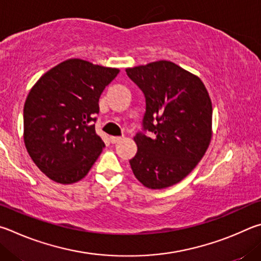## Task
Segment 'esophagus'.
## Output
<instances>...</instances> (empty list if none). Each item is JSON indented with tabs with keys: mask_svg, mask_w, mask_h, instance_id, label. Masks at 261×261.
<instances>
[{
	"mask_svg": "<svg viewBox=\"0 0 261 261\" xmlns=\"http://www.w3.org/2000/svg\"><path fill=\"white\" fill-rule=\"evenodd\" d=\"M121 140H122V138H120V136H110V141H111V143H113V144L120 142Z\"/></svg>",
	"mask_w": 261,
	"mask_h": 261,
	"instance_id": "34e87169",
	"label": "esophagus"
}]
</instances>
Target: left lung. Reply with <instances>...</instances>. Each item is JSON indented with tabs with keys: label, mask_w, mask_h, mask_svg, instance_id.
<instances>
[{
	"label": "left lung",
	"mask_w": 261,
	"mask_h": 261,
	"mask_svg": "<svg viewBox=\"0 0 261 261\" xmlns=\"http://www.w3.org/2000/svg\"><path fill=\"white\" fill-rule=\"evenodd\" d=\"M127 75L145 96L144 129L129 161L145 188L172 187L197 166L211 143L212 102L200 77L170 61L127 67Z\"/></svg>",
	"instance_id": "left-lung-1"
}]
</instances>
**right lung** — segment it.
<instances>
[{
    "label": "right lung",
    "instance_id": "right-lung-1",
    "mask_svg": "<svg viewBox=\"0 0 261 261\" xmlns=\"http://www.w3.org/2000/svg\"><path fill=\"white\" fill-rule=\"evenodd\" d=\"M119 71L71 58L31 88L24 105V142L50 180L72 185L88 174L104 147L91 122L100 94Z\"/></svg>",
    "mask_w": 261,
    "mask_h": 261
}]
</instances>
